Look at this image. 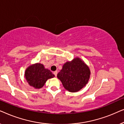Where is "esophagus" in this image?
Wrapping results in <instances>:
<instances>
[{
  "label": "esophagus",
  "mask_w": 124,
  "mask_h": 124,
  "mask_svg": "<svg viewBox=\"0 0 124 124\" xmlns=\"http://www.w3.org/2000/svg\"><path fill=\"white\" fill-rule=\"evenodd\" d=\"M54 75H55V77H56L57 74V71H55V72H54Z\"/></svg>",
  "instance_id": "esophagus-1"
}]
</instances>
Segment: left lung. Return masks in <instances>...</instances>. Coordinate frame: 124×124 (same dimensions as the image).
Wrapping results in <instances>:
<instances>
[{"label": "left lung", "mask_w": 124, "mask_h": 124, "mask_svg": "<svg viewBox=\"0 0 124 124\" xmlns=\"http://www.w3.org/2000/svg\"><path fill=\"white\" fill-rule=\"evenodd\" d=\"M90 71L80 59L75 58L67 62L57 77L64 88L70 92H77L86 86L89 81Z\"/></svg>", "instance_id": "obj_1"}]
</instances>
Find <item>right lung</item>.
I'll return each instance as SVG.
<instances>
[{
	"label": "right lung",
	"instance_id": "obj_1",
	"mask_svg": "<svg viewBox=\"0 0 124 124\" xmlns=\"http://www.w3.org/2000/svg\"><path fill=\"white\" fill-rule=\"evenodd\" d=\"M25 77L30 86L35 89L43 87L47 80L55 77L50 70L45 69L44 65L40 63L29 67L25 71Z\"/></svg>",
	"mask_w": 124,
	"mask_h": 124
}]
</instances>
